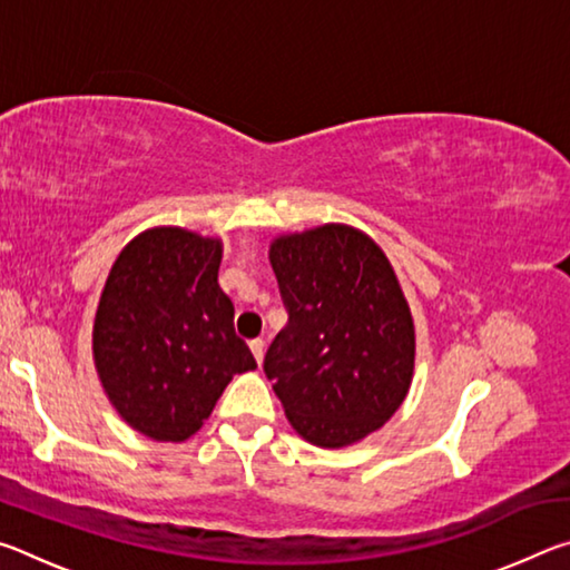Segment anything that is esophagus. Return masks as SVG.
<instances>
[{
	"label": "esophagus",
	"instance_id": "obj_1",
	"mask_svg": "<svg viewBox=\"0 0 570 570\" xmlns=\"http://www.w3.org/2000/svg\"><path fill=\"white\" fill-rule=\"evenodd\" d=\"M248 346H250V352H254L256 362L262 364V360H264V340H250V342H248Z\"/></svg>",
	"mask_w": 570,
	"mask_h": 570
}]
</instances>
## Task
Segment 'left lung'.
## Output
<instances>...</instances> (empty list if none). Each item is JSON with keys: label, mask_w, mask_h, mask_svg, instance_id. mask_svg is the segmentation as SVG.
I'll use <instances>...</instances> for the list:
<instances>
[{"label": "left lung", "mask_w": 570, "mask_h": 570, "mask_svg": "<svg viewBox=\"0 0 570 570\" xmlns=\"http://www.w3.org/2000/svg\"><path fill=\"white\" fill-rule=\"evenodd\" d=\"M268 262L288 322L264 370L286 420L316 448H350L400 410L414 374V322L384 250L346 224L282 234Z\"/></svg>", "instance_id": "left-lung-1"}]
</instances>
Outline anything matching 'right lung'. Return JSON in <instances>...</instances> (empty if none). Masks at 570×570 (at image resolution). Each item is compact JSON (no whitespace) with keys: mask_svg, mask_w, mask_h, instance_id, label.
Segmentation results:
<instances>
[{"mask_svg":"<svg viewBox=\"0 0 570 570\" xmlns=\"http://www.w3.org/2000/svg\"><path fill=\"white\" fill-rule=\"evenodd\" d=\"M220 258V238L156 226L125 244L102 286L95 370L122 422L156 442L196 435L234 374L256 370L218 286Z\"/></svg>","mask_w":570,"mask_h":570,"instance_id":"add662e5","label":"right lung"}]
</instances>
